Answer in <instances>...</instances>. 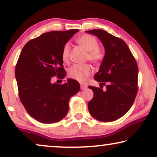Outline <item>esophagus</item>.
Instances as JSON below:
<instances>
[{
	"label": "esophagus",
	"mask_w": 157,
	"mask_h": 157,
	"mask_svg": "<svg viewBox=\"0 0 157 157\" xmlns=\"http://www.w3.org/2000/svg\"><path fill=\"white\" fill-rule=\"evenodd\" d=\"M87 88V86L86 85H84L83 84V83H81V90H84Z\"/></svg>",
	"instance_id": "obj_1"
}]
</instances>
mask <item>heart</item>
<instances>
[{
    "label": "heart",
    "mask_w": 157,
    "mask_h": 157,
    "mask_svg": "<svg viewBox=\"0 0 157 157\" xmlns=\"http://www.w3.org/2000/svg\"><path fill=\"white\" fill-rule=\"evenodd\" d=\"M76 42L85 51H87V59L94 63H98L104 59V52L98 46V41L96 38L90 35H83L76 39ZM71 51L70 44H66L62 48V59L63 61H68L69 59ZM92 72V68L89 64L82 65H74L68 70V76L71 78L84 83L87 80L88 77Z\"/></svg>",
    "instance_id": "b5f03b06"
}]
</instances>
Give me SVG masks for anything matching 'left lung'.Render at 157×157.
<instances>
[{
  "instance_id": "left-lung-1",
  "label": "left lung",
  "mask_w": 157,
  "mask_h": 157,
  "mask_svg": "<svg viewBox=\"0 0 157 157\" xmlns=\"http://www.w3.org/2000/svg\"><path fill=\"white\" fill-rule=\"evenodd\" d=\"M101 40L105 54L94 79L100 87L90 86L94 97L88 104L90 114L100 121H113L123 117L132 107L137 91L138 66L130 49L121 38L101 29L86 31Z\"/></svg>"
}]
</instances>
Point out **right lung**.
<instances>
[{
  "label": "right lung",
  "mask_w": 157,
  "mask_h": 157,
  "mask_svg": "<svg viewBox=\"0 0 157 157\" xmlns=\"http://www.w3.org/2000/svg\"><path fill=\"white\" fill-rule=\"evenodd\" d=\"M79 30L51 31L29 40L19 56L15 76L19 97L27 112L39 122L61 121L68 111V101L78 93V81L68 78L63 84L51 83L57 75L65 78L62 48Z\"/></svg>",
  "instance_id": "obj_1"
}]
</instances>
